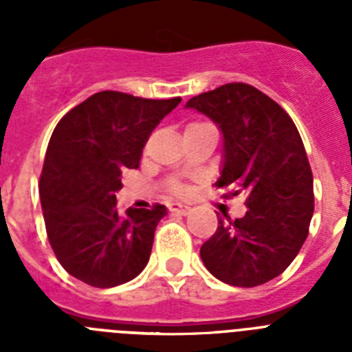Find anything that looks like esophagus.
Masks as SVG:
<instances>
[{"mask_svg":"<svg viewBox=\"0 0 352 352\" xmlns=\"http://www.w3.org/2000/svg\"><path fill=\"white\" fill-rule=\"evenodd\" d=\"M169 211L174 214H188L190 213V206H185V204L173 203L169 204Z\"/></svg>","mask_w":352,"mask_h":352,"instance_id":"obj_1","label":"esophagus"}]
</instances>
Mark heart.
<instances>
[{"instance_id":"heart-1","label":"heart","mask_w":352,"mask_h":352,"mask_svg":"<svg viewBox=\"0 0 352 352\" xmlns=\"http://www.w3.org/2000/svg\"><path fill=\"white\" fill-rule=\"evenodd\" d=\"M194 125H199V123H194ZM192 126V125H190Z\"/></svg>"}]
</instances>
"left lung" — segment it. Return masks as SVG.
<instances>
[{
	"mask_svg": "<svg viewBox=\"0 0 352 352\" xmlns=\"http://www.w3.org/2000/svg\"><path fill=\"white\" fill-rule=\"evenodd\" d=\"M185 107L222 132L223 160L214 185L247 195V213L220 217L201 259L229 285L266 284L298 256L314 214L312 169L300 132L280 105L245 82L201 93Z\"/></svg>",
	"mask_w": 352,
	"mask_h": 352,
	"instance_id": "1",
	"label": "left lung"
}]
</instances>
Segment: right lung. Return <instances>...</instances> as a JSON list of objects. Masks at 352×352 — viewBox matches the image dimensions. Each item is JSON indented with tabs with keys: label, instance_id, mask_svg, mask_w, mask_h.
Returning <instances> with one entry per match:
<instances>
[{
	"label": "right lung",
	"instance_id": "right-lung-1",
	"mask_svg": "<svg viewBox=\"0 0 352 352\" xmlns=\"http://www.w3.org/2000/svg\"><path fill=\"white\" fill-rule=\"evenodd\" d=\"M120 91H100L56 125L40 176L49 243L60 264L93 287H116L146 268L167 208L118 211L121 174L138 169L142 148L176 105Z\"/></svg>",
	"mask_w": 352,
	"mask_h": 352
}]
</instances>
